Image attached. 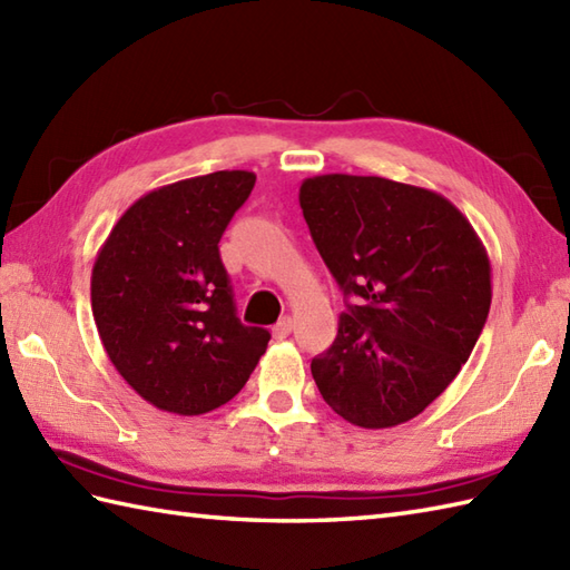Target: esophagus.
<instances>
[{
    "label": "esophagus",
    "instance_id": "1",
    "mask_svg": "<svg viewBox=\"0 0 570 570\" xmlns=\"http://www.w3.org/2000/svg\"><path fill=\"white\" fill-rule=\"evenodd\" d=\"M292 331H294V321H292V318L278 321V323L274 325V328H272V333H274L276 341H284V337L292 335Z\"/></svg>",
    "mask_w": 570,
    "mask_h": 570
}]
</instances>
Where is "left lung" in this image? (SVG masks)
Masks as SVG:
<instances>
[{
  "instance_id": "left-lung-1",
  "label": "left lung",
  "mask_w": 570,
  "mask_h": 570,
  "mask_svg": "<svg viewBox=\"0 0 570 570\" xmlns=\"http://www.w3.org/2000/svg\"><path fill=\"white\" fill-rule=\"evenodd\" d=\"M301 210L345 296L333 345L311 360L318 392L360 429L419 416L485 328L492 266L468 217L441 193L380 176L325 174Z\"/></svg>"
}]
</instances>
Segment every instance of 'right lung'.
Returning <instances> with one entry per match:
<instances>
[{
    "label": "right lung",
    "mask_w": 570,
    "mask_h": 570,
    "mask_svg": "<svg viewBox=\"0 0 570 570\" xmlns=\"http://www.w3.org/2000/svg\"><path fill=\"white\" fill-rule=\"evenodd\" d=\"M252 171L176 180L131 203L92 264L90 301L105 353L144 402L178 416L227 404L269 345L242 325L220 259Z\"/></svg>",
    "instance_id": "right-lung-1"
}]
</instances>
